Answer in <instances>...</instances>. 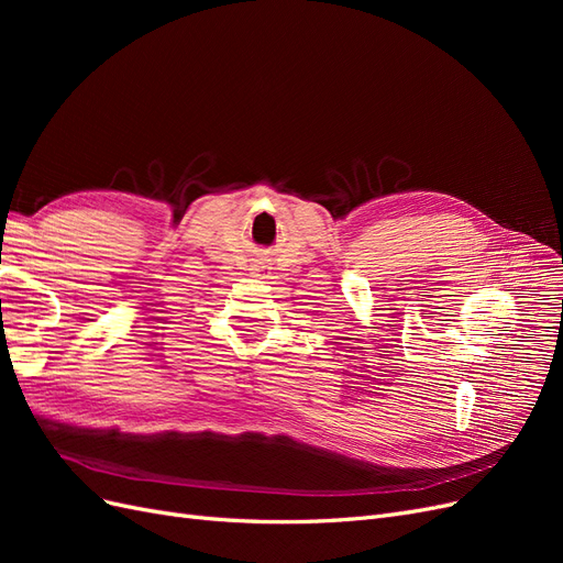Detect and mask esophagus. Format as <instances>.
Returning <instances> with one entry per match:
<instances>
[{
  "instance_id": "34e87169",
  "label": "esophagus",
  "mask_w": 563,
  "mask_h": 563,
  "mask_svg": "<svg viewBox=\"0 0 563 563\" xmlns=\"http://www.w3.org/2000/svg\"><path fill=\"white\" fill-rule=\"evenodd\" d=\"M263 267H265V265H263ZM255 269H258V272H261V267H255Z\"/></svg>"
}]
</instances>
